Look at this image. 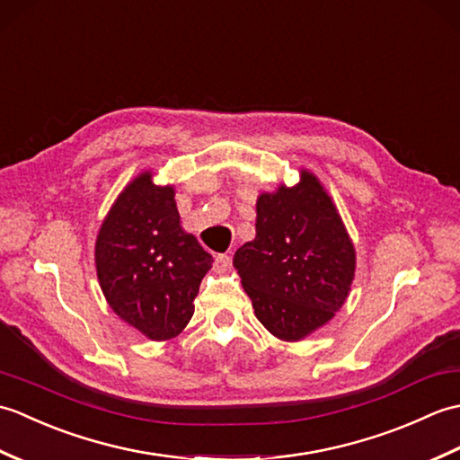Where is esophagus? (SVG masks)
<instances>
[{"mask_svg": "<svg viewBox=\"0 0 460 460\" xmlns=\"http://www.w3.org/2000/svg\"><path fill=\"white\" fill-rule=\"evenodd\" d=\"M229 267H231V257L229 255H217V257H215V262H213V269L215 270L225 272V270H229Z\"/></svg>", "mask_w": 460, "mask_h": 460, "instance_id": "34e87169", "label": "esophagus"}]
</instances>
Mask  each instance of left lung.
I'll list each match as a JSON object with an SVG mask.
<instances>
[{
	"label": "left lung",
	"mask_w": 460,
	"mask_h": 460,
	"mask_svg": "<svg viewBox=\"0 0 460 460\" xmlns=\"http://www.w3.org/2000/svg\"><path fill=\"white\" fill-rule=\"evenodd\" d=\"M257 235L233 259L255 316L272 336L298 341L334 318L356 272V249L314 173L261 193Z\"/></svg>",
	"instance_id": "8db88e82"
}]
</instances>
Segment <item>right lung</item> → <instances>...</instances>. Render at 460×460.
Segmentation results:
<instances>
[{
	"instance_id": "1",
	"label": "right lung",
	"mask_w": 460,
	"mask_h": 460,
	"mask_svg": "<svg viewBox=\"0 0 460 460\" xmlns=\"http://www.w3.org/2000/svg\"><path fill=\"white\" fill-rule=\"evenodd\" d=\"M172 185L142 172L106 215L94 245L96 275L109 306L146 338L180 334L213 257L185 233Z\"/></svg>"
}]
</instances>
